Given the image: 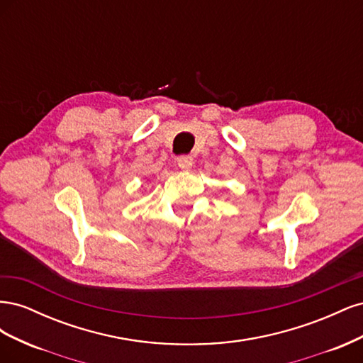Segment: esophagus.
Returning a JSON list of instances; mask_svg holds the SVG:
<instances>
[{
  "label": "esophagus",
  "instance_id": "esophagus-1",
  "mask_svg": "<svg viewBox=\"0 0 363 363\" xmlns=\"http://www.w3.org/2000/svg\"><path fill=\"white\" fill-rule=\"evenodd\" d=\"M192 157L191 156H180L177 157V164L183 169V171H189L192 168Z\"/></svg>",
  "mask_w": 363,
  "mask_h": 363
}]
</instances>
